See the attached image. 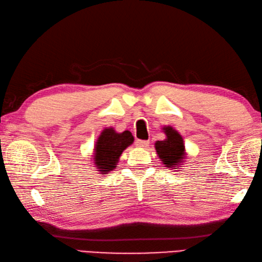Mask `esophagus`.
Wrapping results in <instances>:
<instances>
[{
  "instance_id": "esophagus-1",
  "label": "esophagus",
  "mask_w": 262,
  "mask_h": 262,
  "mask_svg": "<svg viewBox=\"0 0 262 262\" xmlns=\"http://www.w3.org/2000/svg\"><path fill=\"white\" fill-rule=\"evenodd\" d=\"M136 145L138 147H147L148 145H149V141L148 140H137Z\"/></svg>"
}]
</instances>
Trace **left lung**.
Returning a JSON list of instances; mask_svg holds the SVG:
<instances>
[{"label": "left lung", "mask_w": 262, "mask_h": 262, "mask_svg": "<svg viewBox=\"0 0 262 262\" xmlns=\"http://www.w3.org/2000/svg\"><path fill=\"white\" fill-rule=\"evenodd\" d=\"M166 139L162 141H157L155 144V148L157 151V155L163 163L166 165V167H172L178 163L182 162L185 155V146L184 140H182L181 136L172 127L167 126L164 127Z\"/></svg>", "instance_id": "8db88e82"}]
</instances>
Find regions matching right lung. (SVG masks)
Listing matches in <instances>:
<instances>
[{"instance_id":"add662e5","label":"right lung","mask_w":262,"mask_h":262,"mask_svg":"<svg viewBox=\"0 0 262 262\" xmlns=\"http://www.w3.org/2000/svg\"><path fill=\"white\" fill-rule=\"evenodd\" d=\"M133 142L130 131L117 133L112 127L105 129L98 138L95 149V164L102 173L110 172L116 166L123 150Z\"/></svg>"}]
</instances>
